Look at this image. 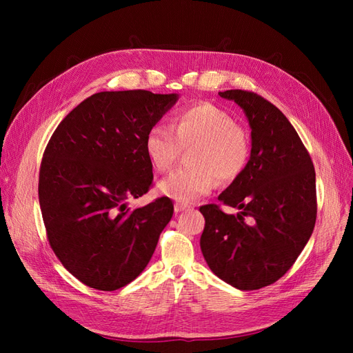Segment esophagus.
<instances>
[{
    "instance_id": "34e87169",
    "label": "esophagus",
    "mask_w": 353,
    "mask_h": 353,
    "mask_svg": "<svg viewBox=\"0 0 353 353\" xmlns=\"http://www.w3.org/2000/svg\"><path fill=\"white\" fill-rule=\"evenodd\" d=\"M188 206L187 205H183V203H175V212L178 213V212H183V210H185Z\"/></svg>"
}]
</instances>
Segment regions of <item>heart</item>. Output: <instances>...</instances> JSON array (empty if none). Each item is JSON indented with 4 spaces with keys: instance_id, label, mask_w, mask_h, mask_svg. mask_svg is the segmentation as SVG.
I'll use <instances>...</instances> for the list:
<instances>
[{
    "instance_id": "obj_1",
    "label": "heart",
    "mask_w": 353,
    "mask_h": 353,
    "mask_svg": "<svg viewBox=\"0 0 353 353\" xmlns=\"http://www.w3.org/2000/svg\"><path fill=\"white\" fill-rule=\"evenodd\" d=\"M191 166L178 169L159 184L160 193L178 203H191L219 184H231L248 168L250 141L231 114L210 103L181 109L170 121V130L154 125L148 130L144 148L152 166L168 172L190 148Z\"/></svg>"
}]
</instances>
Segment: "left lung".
Segmentation results:
<instances>
[{
	"label": "left lung",
	"mask_w": 353,
	"mask_h": 353,
	"mask_svg": "<svg viewBox=\"0 0 353 353\" xmlns=\"http://www.w3.org/2000/svg\"><path fill=\"white\" fill-rule=\"evenodd\" d=\"M243 109L252 128L248 168L218 200L236 208L228 215L205 205L201 253L212 272L239 290H258L292 268L314 231L316 188L314 163L293 125L261 95L219 92Z\"/></svg>",
	"instance_id": "left-lung-1"
}]
</instances>
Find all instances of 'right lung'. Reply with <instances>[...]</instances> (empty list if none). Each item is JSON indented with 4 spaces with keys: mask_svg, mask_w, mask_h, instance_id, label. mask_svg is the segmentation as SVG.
I'll use <instances>...</instances> for the list:
<instances>
[{
    "mask_svg": "<svg viewBox=\"0 0 353 353\" xmlns=\"http://www.w3.org/2000/svg\"><path fill=\"white\" fill-rule=\"evenodd\" d=\"M178 94L103 91L77 105L51 135L39 169V206L52 252L91 288L113 292L150 262L174 215L169 197L131 209L153 184L145 135Z\"/></svg>",
    "mask_w": 353,
    "mask_h": 353,
    "instance_id": "obj_1",
    "label": "right lung"
}]
</instances>
